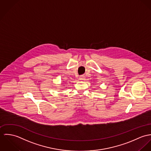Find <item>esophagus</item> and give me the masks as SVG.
I'll return each instance as SVG.
<instances>
[{
    "instance_id": "obj_1",
    "label": "esophagus",
    "mask_w": 151,
    "mask_h": 151,
    "mask_svg": "<svg viewBox=\"0 0 151 151\" xmlns=\"http://www.w3.org/2000/svg\"><path fill=\"white\" fill-rule=\"evenodd\" d=\"M79 79H80L81 81H83L84 79V76H83V75L79 77Z\"/></svg>"
}]
</instances>
